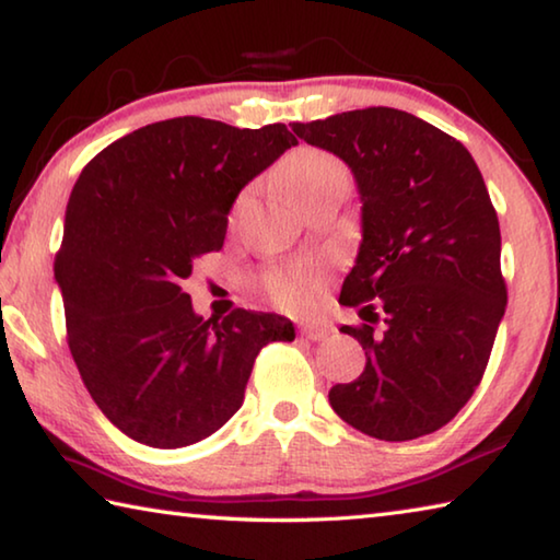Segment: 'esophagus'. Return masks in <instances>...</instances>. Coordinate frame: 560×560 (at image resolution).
<instances>
[{
    "mask_svg": "<svg viewBox=\"0 0 560 560\" xmlns=\"http://www.w3.org/2000/svg\"><path fill=\"white\" fill-rule=\"evenodd\" d=\"M336 334V328L328 324V320H306V324H301V336H306L308 340H326Z\"/></svg>",
    "mask_w": 560,
    "mask_h": 560,
    "instance_id": "1",
    "label": "esophagus"
}]
</instances>
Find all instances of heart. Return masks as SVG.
I'll use <instances>...</instances> for the list:
<instances>
[{
  "mask_svg": "<svg viewBox=\"0 0 560 560\" xmlns=\"http://www.w3.org/2000/svg\"><path fill=\"white\" fill-rule=\"evenodd\" d=\"M279 185L289 202L301 205L320 195H346L350 175L338 158L316 148H301L281 163ZM267 289L279 306L303 308L316 296L318 277L308 269L273 271L267 279Z\"/></svg>",
  "mask_w": 560,
  "mask_h": 560,
  "instance_id": "b5f03b06",
  "label": "heart"
}]
</instances>
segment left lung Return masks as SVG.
<instances>
[{
	"label": "left lung",
	"mask_w": 560,
	"mask_h": 560,
	"mask_svg": "<svg viewBox=\"0 0 560 560\" xmlns=\"http://www.w3.org/2000/svg\"><path fill=\"white\" fill-rule=\"evenodd\" d=\"M291 128L343 160L360 197L363 240L340 303L360 306L363 326L340 330L363 346L365 371L330 387V407L385 442L440 430L479 385L506 311L485 177L459 140L405 110H348Z\"/></svg>",
	"instance_id": "obj_1"
}]
</instances>
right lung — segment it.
Instances as JSON below:
<instances>
[{"label":"right lung","mask_w":560,"mask_h":560,"mask_svg":"<svg viewBox=\"0 0 560 560\" xmlns=\"http://www.w3.org/2000/svg\"><path fill=\"white\" fill-rule=\"evenodd\" d=\"M293 145L283 122L170 118L110 143L75 179L54 277L81 381L130 440L177 450L210 438L242 407L259 350L296 338L264 311L205 320L183 291L195 259L222 249L242 189Z\"/></svg>","instance_id":"1"}]
</instances>
